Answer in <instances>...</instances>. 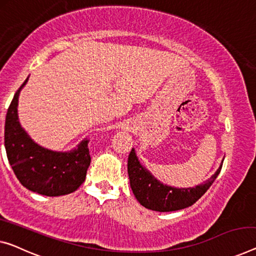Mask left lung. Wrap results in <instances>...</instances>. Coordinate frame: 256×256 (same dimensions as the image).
Masks as SVG:
<instances>
[{"mask_svg":"<svg viewBox=\"0 0 256 256\" xmlns=\"http://www.w3.org/2000/svg\"><path fill=\"white\" fill-rule=\"evenodd\" d=\"M223 164V162H222ZM222 164L204 184L196 188H176L162 184L139 162L132 148L128 160V174L132 192L144 208L155 212H174L188 208L200 199L218 176Z\"/></svg>","mask_w":256,"mask_h":256,"instance_id":"8db88e82","label":"left lung"}]
</instances>
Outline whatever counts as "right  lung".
<instances>
[{"mask_svg":"<svg viewBox=\"0 0 256 256\" xmlns=\"http://www.w3.org/2000/svg\"><path fill=\"white\" fill-rule=\"evenodd\" d=\"M19 87L8 109L4 146L9 163L20 184L32 192L47 196L74 192L86 178L90 163L88 140H82L71 152L49 150L34 142L18 120Z\"/></svg>","mask_w":256,"mask_h":256,"instance_id":"obj_1","label":"right lung"}]
</instances>
